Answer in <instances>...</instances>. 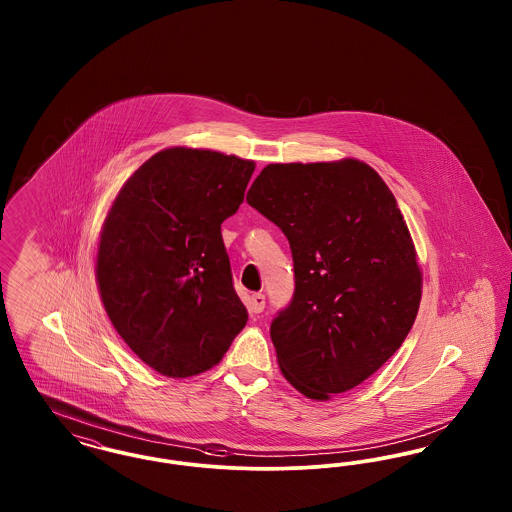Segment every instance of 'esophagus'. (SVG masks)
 Listing matches in <instances>:
<instances>
[{
	"instance_id": "1",
	"label": "esophagus",
	"mask_w": 512,
	"mask_h": 512,
	"mask_svg": "<svg viewBox=\"0 0 512 512\" xmlns=\"http://www.w3.org/2000/svg\"><path fill=\"white\" fill-rule=\"evenodd\" d=\"M265 309V295L263 293H253L249 299V311L251 313H261Z\"/></svg>"
}]
</instances>
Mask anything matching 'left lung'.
<instances>
[{"label":"left lung","mask_w":512,"mask_h":512,"mask_svg":"<svg viewBox=\"0 0 512 512\" xmlns=\"http://www.w3.org/2000/svg\"><path fill=\"white\" fill-rule=\"evenodd\" d=\"M247 203L292 247L295 293L270 324L284 378L315 401L363 384L401 347L422 297L413 238L390 188L351 157L270 163Z\"/></svg>","instance_id":"1"}]
</instances>
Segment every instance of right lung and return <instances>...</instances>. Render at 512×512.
<instances>
[{
	"label": "right lung",
	"instance_id": "add662e5",
	"mask_svg": "<svg viewBox=\"0 0 512 512\" xmlns=\"http://www.w3.org/2000/svg\"><path fill=\"white\" fill-rule=\"evenodd\" d=\"M253 171L255 161L236 155L167 147L124 182L103 220L101 303L126 345L163 376L219 365L247 322L220 224L240 209Z\"/></svg>",
	"mask_w": 512,
	"mask_h": 512
}]
</instances>
